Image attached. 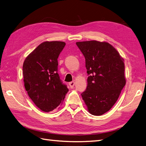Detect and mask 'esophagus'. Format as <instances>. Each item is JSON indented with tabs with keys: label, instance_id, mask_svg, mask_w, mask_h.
Instances as JSON below:
<instances>
[{
	"label": "esophagus",
	"instance_id": "34e87169",
	"mask_svg": "<svg viewBox=\"0 0 146 146\" xmlns=\"http://www.w3.org/2000/svg\"><path fill=\"white\" fill-rule=\"evenodd\" d=\"M69 85H70L71 88H73L74 87V86H75V82H70L69 83Z\"/></svg>",
	"mask_w": 146,
	"mask_h": 146
}]
</instances>
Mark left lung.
I'll return each instance as SVG.
<instances>
[{
	"label": "left lung",
	"instance_id": "left-lung-1",
	"mask_svg": "<svg viewBox=\"0 0 146 146\" xmlns=\"http://www.w3.org/2000/svg\"><path fill=\"white\" fill-rule=\"evenodd\" d=\"M76 44L85 58L87 87L81 94L88 111L101 115L110 110L125 85L123 59L107 42L87 41Z\"/></svg>",
	"mask_w": 146,
	"mask_h": 146
}]
</instances>
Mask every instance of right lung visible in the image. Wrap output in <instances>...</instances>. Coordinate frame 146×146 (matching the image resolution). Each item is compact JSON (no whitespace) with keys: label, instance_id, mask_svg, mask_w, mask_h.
<instances>
[{"label":"right lung","instance_id":"right-lung-1","mask_svg":"<svg viewBox=\"0 0 146 146\" xmlns=\"http://www.w3.org/2000/svg\"><path fill=\"white\" fill-rule=\"evenodd\" d=\"M65 45L62 41L43 42L24 61L26 90L36 106L46 112L60 106L68 92L58 73V58Z\"/></svg>","mask_w":146,"mask_h":146}]
</instances>
